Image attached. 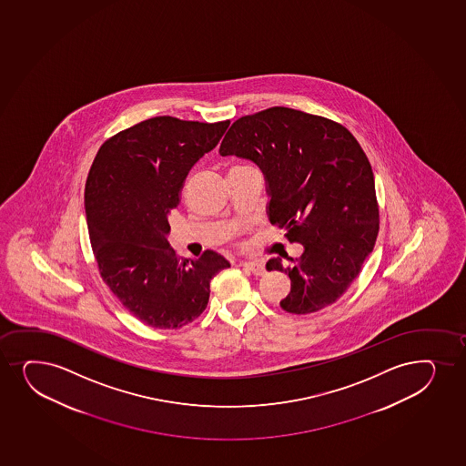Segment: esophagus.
<instances>
[{"label": "esophagus", "mask_w": 466, "mask_h": 466, "mask_svg": "<svg viewBox=\"0 0 466 466\" xmlns=\"http://www.w3.org/2000/svg\"><path fill=\"white\" fill-rule=\"evenodd\" d=\"M242 268H247V270H250L253 275H264L266 273V268H264V264L261 262H252V261H244L241 264Z\"/></svg>", "instance_id": "obj_1"}]
</instances>
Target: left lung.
Listing matches in <instances>:
<instances>
[{
  "label": "left lung",
  "instance_id": "1",
  "mask_svg": "<svg viewBox=\"0 0 466 466\" xmlns=\"http://www.w3.org/2000/svg\"><path fill=\"white\" fill-rule=\"evenodd\" d=\"M222 157L255 163L266 178L268 220L303 246L299 259L272 258L288 273L286 312L310 314L338 301L353 283L380 231L375 177L353 135L340 124L294 108L272 107L231 124Z\"/></svg>",
  "mask_w": 466,
  "mask_h": 466
}]
</instances>
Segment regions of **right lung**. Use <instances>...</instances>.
<instances>
[{"mask_svg":"<svg viewBox=\"0 0 466 466\" xmlns=\"http://www.w3.org/2000/svg\"><path fill=\"white\" fill-rule=\"evenodd\" d=\"M228 124L146 119L107 139L91 165L86 214L97 268L124 308L149 327L177 329L198 319L211 279L230 268L213 250L180 259L167 241L187 172Z\"/></svg>","mask_w":466,"mask_h":466,"instance_id":"right-lung-1","label":"right lung"}]
</instances>
